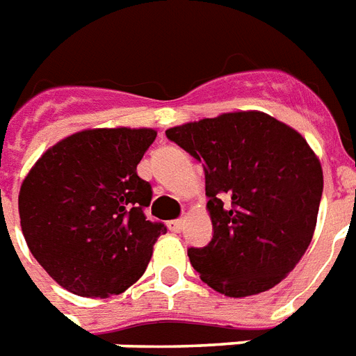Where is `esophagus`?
<instances>
[{
  "mask_svg": "<svg viewBox=\"0 0 356 356\" xmlns=\"http://www.w3.org/2000/svg\"><path fill=\"white\" fill-rule=\"evenodd\" d=\"M168 227L172 229V231H175V233H179V231H183L184 229V220H173V222L168 223Z\"/></svg>",
  "mask_w": 356,
  "mask_h": 356,
  "instance_id": "1",
  "label": "esophagus"
}]
</instances>
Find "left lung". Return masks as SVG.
<instances>
[{"label": "left lung", "mask_w": 356, "mask_h": 356, "mask_svg": "<svg viewBox=\"0 0 356 356\" xmlns=\"http://www.w3.org/2000/svg\"><path fill=\"white\" fill-rule=\"evenodd\" d=\"M166 136L205 168L214 236L188 257L201 281L227 298L270 290L314 236L323 170L307 140L260 111L170 127Z\"/></svg>", "instance_id": "8db88e82"}]
</instances>
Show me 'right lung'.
<instances>
[{"label": "right lung", "mask_w": 356, "mask_h": 356, "mask_svg": "<svg viewBox=\"0 0 356 356\" xmlns=\"http://www.w3.org/2000/svg\"><path fill=\"white\" fill-rule=\"evenodd\" d=\"M156 131L85 129L58 140L18 195L27 248L53 281L83 298H111L144 275L164 223L145 220L151 184L136 166Z\"/></svg>", "instance_id": "obj_1"}]
</instances>
